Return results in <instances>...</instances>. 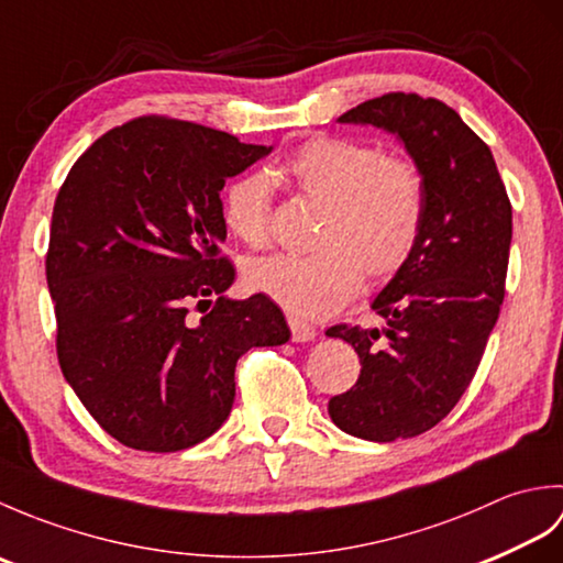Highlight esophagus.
I'll return each mask as SVG.
<instances>
[{"mask_svg": "<svg viewBox=\"0 0 563 563\" xmlns=\"http://www.w3.org/2000/svg\"><path fill=\"white\" fill-rule=\"evenodd\" d=\"M288 327L292 331V341L295 343H307V341H314L317 339V329L312 324H307V321H302V319L288 317Z\"/></svg>", "mask_w": 563, "mask_h": 563, "instance_id": "esophagus-1", "label": "esophagus"}]
</instances>
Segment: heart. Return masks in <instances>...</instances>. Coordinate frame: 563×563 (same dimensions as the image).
<instances>
[{"mask_svg": "<svg viewBox=\"0 0 563 563\" xmlns=\"http://www.w3.org/2000/svg\"><path fill=\"white\" fill-rule=\"evenodd\" d=\"M288 184L321 206L314 254H275L246 266V285L285 312L317 319L351 300L363 273L397 275L423 230L426 184L411 159L341 137H312L266 176L246 174L227 188L224 224L249 246L271 234V185Z\"/></svg>", "mask_w": 563, "mask_h": 563, "instance_id": "obj_1", "label": "heart"}]
</instances>
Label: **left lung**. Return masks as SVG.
Segmentation results:
<instances>
[{
	"instance_id": "obj_1",
	"label": "left lung",
	"mask_w": 563,
	"mask_h": 563,
	"mask_svg": "<svg viewBox=\"0 0 563 563\" xmlns=\"http://www.w3.org/2000/svg\"><path fill=\"white\" fill-rule=\"evenodd\" d=\"M339 123L401 142L423 176L426 218L411 258L373 302L385 327L327 331L363 365L355 387L329 401V416L363 440L413 438L454 409L482 363L506 295L510 200L486 142L438 99L385 93Z\"/></svg>"
}]
</instances>
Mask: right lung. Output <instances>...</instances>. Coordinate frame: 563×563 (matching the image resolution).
Here are the masks:
<instances>
[{"mask_svg": "<svg viewBox=\"0 0 563 563\" xmlns=\"http://www.w3.org/2000/svg\"><path fill=\"white\" fill-rule=\"evenodd\" d=\"M271 150L145 115L101 135L59 188L45 258L57 361L125 448L176 452L210 438L232 411L239 357L290 339L268 297L224 295L234 266L220 256V190Z\"/></svg>", "mask_w": 563, "mask_h": 563, "instance_id": "obj_1", "label": "right lung"}]
</instances>
